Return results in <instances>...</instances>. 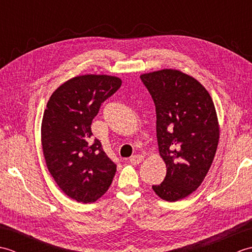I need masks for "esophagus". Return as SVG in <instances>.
I'll return each instance as SVG.
<instances>
[{"label":"esophagus","mask_w":252,"mask_h":252,"mask_svg":"<svg viewBox=\"0 0 252 252\" xmlns=\"http://www.w3.org/2000/svg\"><path fill=\"white\" fill-rule=\"evenodd\" d=\"M144 160V156L143 155H134V156H132L131 158H130V162L132 163V164H138V163H141L142 161Z\"/></svg>","instance_id":"esophagus-1"}]
</instances>
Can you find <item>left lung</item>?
<instances>
[{
  "label": "left lung",
  "mask_w": 252,
  "mask_h": 252,
  "mask_svg": "<svg viewBox=\"0 0 252 252\" xmlns=\"http://www.w3.org/2000/svg\"><path fill=\"white\" fill-rule=\"evenodd\" d=\"M141 79L156 106L159 154L167 167L153 189L163 200L178 201L200 186L216 156V107L205 87L180 70L162 69Z\"/></svg>",
  "instance_id": "obj_1"
}]
</instances>
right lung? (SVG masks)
<instances>
[{
	"instance_id": "right-lung-1",
	"label": "right lung",
	"mask_w": 252,
	"mask_h": 252,
	"mask_svg": "<svg viewBox=\"0 0 252 252\" xmlns=\"http://www.w3.org/2000/svg\"><path fill=\"white\" fill-rule=\"evenodd\" d=\"M121 79L84 74L51 95L41 126L46 167L60 189L78 202H94L108 190L117 165L94 138L91 125L101 103L121 87Z\"/></svg>"
}]
</instances>
